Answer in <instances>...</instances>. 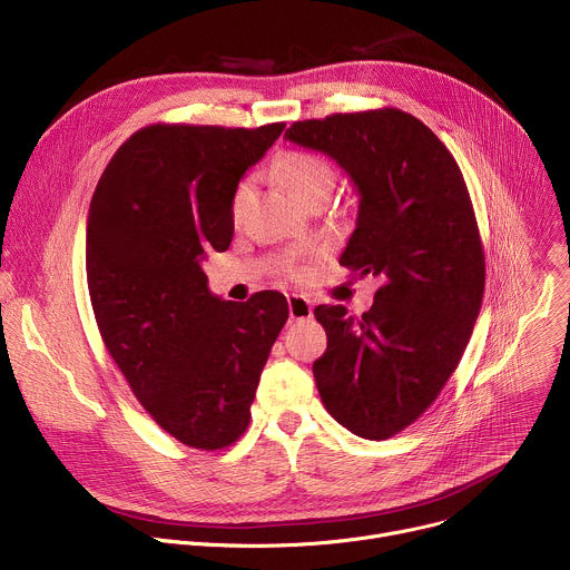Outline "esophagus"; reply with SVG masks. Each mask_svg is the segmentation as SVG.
<instances>
[{"label": "esophagus", "instance_id": "obj_1", "mask_svg": "<svg viewBox=\"0 0 570 570\" xmlns=\"http://www.w3.org/2000/svg\"><path fill=\"white\" fill-rule=\"evenodd\" d=\"M288 314L293 321H306L314 316V306H312V299L304 297V295H288Z\"/></svg>", "mask_w": 570, "mask_h": 570}]
</instances>
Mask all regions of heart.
<instances>
[{"mask_svg": "<svg viewBox=\"0 0 570 570\" xmlns=\"http://www.w3.org/2000/svg\"><path fill=\"white\" fill-rule=\"evenodd\" d=\"M277 177L279 184L295 197V199H304L306 195H312L316 190L323 188H332L334 186V168L318 157V154L312 151H284L282 157L277 159ZM252 195V181L243 179L234 195H232V216L234 220H238L245 212V206L249 202ZM291 273H295V268H291Z\"/></svg>", "mask_w": 570, "mask_h": 570, "instance_id": "heart-1", "label": "heart"}]
</instances>
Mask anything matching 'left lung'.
I'll return each instance as SVG.
<instances>
[{
    "instance_id": "obj_1",
    "label": "left lung",
    "mask_w": 570,
    "mask_h": 570,
    "mask_svg": "<svg viewBox=\"0 0 570 570\" xmlns=\"http://www.w3.org/2000/svg\"><path fill=\"white\" fill-rule=\"evenodd\" d=\"M286 138L327 154L361 195L338 264L380 288L361 318L316 306L327 350L314 377L334 421L382 441L428 411L473 334L484 295L473 202L448 147L400 109L293 122Z\"/></svg>"
}]
</instances>
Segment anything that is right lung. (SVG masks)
<instances>
[{
	"label": "right lung",
	"instance_id": "right-lung-1",
	"mask_svg": "<svg viewBox=\"0 0 570 570\" xmlns=\"http://www.w3.org/2000/svg\"><path fill=\"white\" fill-rule=\"evenodd\" d=\"M149 125L101 173L86 225L95 321L136 400L161 430L197 450L240 439L288 302L216 297L202 258L234 236L232 195L284 131Z\"/></svg>",
	"mask_w": 570,
	"mask_h": 570
}]
</instances>
